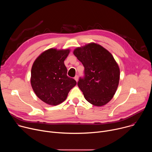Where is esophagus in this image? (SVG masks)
<instances>
[{
    "label": "esophagus",
    "instance_id": "esophagus-1",
    "mask_svg": "<svg viewBox=\"0 0 152 152\" xmlns=\"http://www.w3.org/2000/svg\"><path fill=\"white\" fill-rule=\"evenodd\" d=\"M75 80H76V82H77V80H78V76H77V75L75 76Z\"/></svg>",
    "mask_w": 152,
    "mask_h": 152
}]
</instances>
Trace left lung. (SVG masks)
<instances>
[{"label":"left lung","mask_w":152,"mask_h":152,"mask_svg":"<svg viewBox=\"0 0 152 152\" xmlns=\"http://www.w3.org/2000/svg\"><path fill=\"white\" fill-rule=\"evenodd\" d=\"M85 68L77 85L85 99L101 106L109 102L117 89L120 69L112 54L96 43H90L73 52Z\"/></svg>","instance_id":"obj_1"}]
</instances>
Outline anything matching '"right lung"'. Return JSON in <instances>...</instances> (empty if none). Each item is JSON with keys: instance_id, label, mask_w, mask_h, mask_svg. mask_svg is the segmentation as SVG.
<instances>
[{"instance_id": "obj_1", "label": "right lung", "mask_w": 152, "mask_h": 152, "mask_svg": "<svg viewBox=\"0 0 152 152\" xmlns=\"http://www.w3.org/2000/svg\"><path fill=\"white\" fill-rule=\"evenodd\" d=\"M69 49H50L34 61L31 69V83L37 96L50 105H57L66 99L76 80L67 75L64 60Z\"/></svg>"}]
</instances>
